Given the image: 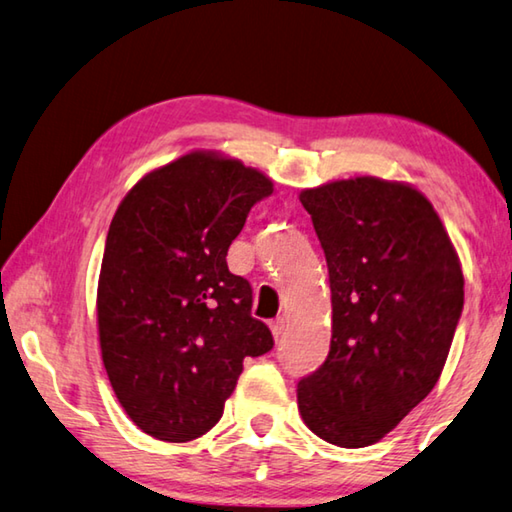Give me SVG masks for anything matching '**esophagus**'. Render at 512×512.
<instances>
[{
  "mask_svg": "<svg viewBox=\"0 0 512 512\" xmlns=\"http://www.w3.org/2000/svg\"><path fill=\"white\" fill-rule=\"evenodd\" d=\"M286 329H288V324H286V320L284 318H277V320H273V324H271V331H273V336H275V340H280L284 333H286Z\"/></svg>",
  "mask_w": 512,
  "mask_h": 512,
  "instance_id": "34e87169",
  "label": "esophagus"
}]
</instances>
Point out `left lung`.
<instances>
[{
    "label": "left lung",
    "mask_w": 512,
    "mask_h": 512,
    "mask_svg": "<svg viewBox=\"0 0 512 512\" xmlns=\"http://www.w3.org/2000/svg\"><path fill=\"white\" fill-rule=\"evenodd\" d=\"M331 284V347L297 383L313 434L367 448L439 380L463 311L459 255L421 192L356 176L302 190Z\"/></svg>",
    "instance_id": "obj_1"
}]
</instances>
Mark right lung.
Wrapping results in <instances>:
<instances>
[{"label": "right lung", "mask_w": 512, "mask_h": 512, "mask_svg": "<svg viewBox=\"0 0 512 512\" xmlns=\"http://www.w3.org/2000/svg\"><path fill=\"white\" fill-rule=\"evenodd\" d=\"M273 181L217 152L145 174L120 201L98 280L102 362L118 403L154 439L185 443L224 414L244 358L273 349L228 248Z\"/></svg>", "instance_id": "obj_1"}]
</instances>
